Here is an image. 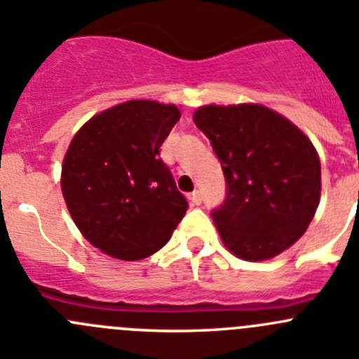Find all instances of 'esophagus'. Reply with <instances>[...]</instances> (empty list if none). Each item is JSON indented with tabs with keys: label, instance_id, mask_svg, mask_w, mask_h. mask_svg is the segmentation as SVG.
Here are the masks:
<instances>
[{
	"label": "esophagus",
	"instance_id": "1",
	"mask_svg": "<svg viewBox=\"0 0 359 359\" xmlns=\"http://www.w3.org/2000/svg\"><path fill=\"white\" fill-rule=\"evenodd\" d=\"M189 200L193 205H200V203H202V193H200V191H193L189 196Z\"/></svg>",
	"mask_w": 359,
	"mask_h": 359
}]
</instances>
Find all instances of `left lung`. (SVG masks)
<instances>
[{"label": "left lung", "instance_id": "obj_1", "mask_svg": "<svg viewBox=\"0 0 359 359\" xmlns=\"http://www.w3.org/2000/svg\"><path fill=\"white\" fill-rule=\"evenodd\" d=\"M193 120L225 173L226 200L212 219L226 250L248 262L289 250L320 200V159L310 138L262 104H207Z\"/></svg>", "mask_w": 359, "mask_h": 359}]
</instances>
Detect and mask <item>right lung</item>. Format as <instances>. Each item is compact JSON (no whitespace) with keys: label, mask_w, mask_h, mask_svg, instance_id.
<instances>
[{"label":"right lung","mask_w":359,"mask_h":359,"mask_svg":"<svg viewBox=\"0 0 359 359\" xmlns=\"http://www.w3.org/2000/svg\"><path fill=\"white\" fill-rule=\"evenodd\" d=\"M180 118L175 104L133 99L97 113L74 134L62 193L79 232L102 253L142 260L168 243L187 210L159 147Z\"/></svg>","instance_id":"1"}]
</instances>
